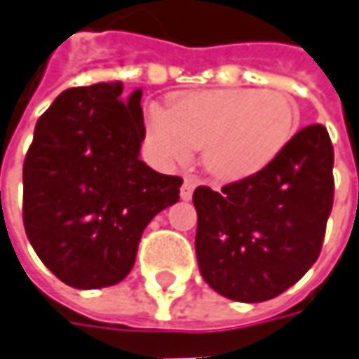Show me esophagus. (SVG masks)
I'll use <instances>...</instances> for the list:
<instances>
[{"label":"esophagus","instance_id":"1","mask_svg":"<svg viewBox=\"0 0 359 359\" xmlns=\"http://www.w3.org/2000/svg\"><path fill=\"white\" fill-rule=\"evenodd\" d=\"M194 189H196V179H194V177H184V182H182V187H180V196H182V201H191Z\"/></svg>","mask_w":359,"mask_h":359}]
</instances>
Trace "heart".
<instances>
[{
    "instance_id": "1",
    "label": "heart",
    "mask_w": 359,
    "mask_h": 359,
    "mask_svg": "<svg viewBox=\"0 0 359 359\" xmlns=\"http://www.w3.org/2000/svg\"><path fill=\"white\" fill-rule=\"evenodd\" d=\"M298 125V105L282 91H184L172 95L167 109H149L147 141L167 163H187L203 149V165L212 177L244 180L286 151Z\"/></svg>"
}]
</instances>
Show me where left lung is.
Returning a JSON list of instances; mask_svg holds the SVG:
<instances>
[{
  "label": "left lung",
  "instance_id": "8db88e82",
  "mask_svg": "<svg viewBox=\"0 0 359 359\" xmlns=\"http://www.w3.org/2000/svg\"><path fill=\"white\" fill-rule=\"evenodd\" d=\"M334 147L310 125L250 179L198 187L196 258L206 284L236 302H266L294 286L322 250L334 204Z\"/></svg>",
  "mask_w": 359,
  "mask_h": 359
}]
</instances>
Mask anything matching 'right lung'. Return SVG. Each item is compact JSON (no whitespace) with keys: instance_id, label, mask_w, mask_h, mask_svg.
Masks as SVG:
<instances>
[{"instance_id":"obj_1","label":"right lung","mask_w":359,"mask_h":359,"mask_svg":"<svg viewBox=\"0 0 359 359\" xmlns=\"http://www.w3.org/2000/svg\"><path fill=\"white\" fill-rule=\"evenodd\" d=\"M121 83L67 89L39 117L23 163V224L57 278L79 290L118 284L142 230L179 201L180 177L139 158L144 141L137 89Z\"/></svg>"}]
</instances>
